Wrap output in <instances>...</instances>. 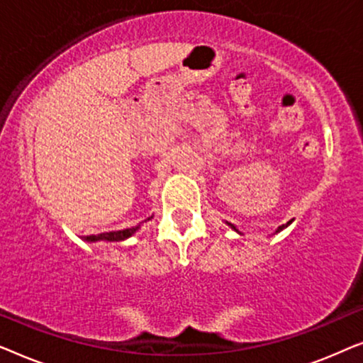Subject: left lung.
I'll use <instances>...</instances> for the list:
<instances>
[{
	"mask_svg": "<svg viewBox=\"0 0 363 363\" xmlns=\"http://www.w3.org/2000/svg\"><path fill=\"white\" fill-rule=\"evenodd\" d=\"M291 221H292V220H291ZM291 221H287V225H291ZM287 225H282V226H279V228H277V231H276V233H279L281 230H284V228H286ZM231 228H235V226H233V225H231ZM235 230H236V228H235ZM236 231H238V230H236Z\"/></svg>",
	"mask_w": 363,
	"mask_h": 363,
	"instance_id": "obj_1",
	"label": "left lung"
}]
</instances>
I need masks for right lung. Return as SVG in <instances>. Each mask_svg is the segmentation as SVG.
Masks as SVG:
<instances>
[{
	"mask_svg": "<svg viewBox=\"0 0 363 363\" xmlns=\"http://www.w3.org/2000/svg\"><path fill=\"white\" fill-rule=\"evenodd\" d=\"M148 220H150V218H148ZM137 230H138V226L127 228V230H121V231H108V233H101V235H91V236L84 238V240L86 241H101V240L122 241V240H127L128 236H132Z\"/></svg>",
	"mask_w": 363,
	"mask_h": 363,
	"instance_id": "1",
	"label": "right lung"
}]
</instances>
